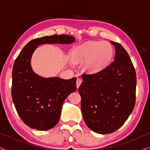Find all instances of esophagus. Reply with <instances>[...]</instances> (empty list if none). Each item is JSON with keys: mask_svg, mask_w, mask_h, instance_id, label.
I'll use <instances>...</instances> for the list:
<instances>
[{"mask_svg": "<svg viewBox=\"0 0 150 150\" xmlns=\"http://www.w3.org/2000/svg\"><path fill=\"white\" fill-rule=\"evenodd\" d=\"M82 83V80L81 79H77L76 80V87L79 88Z\"/></svg>", "mask_w": 150, "mask_h": 150, "instance_id": "esophagus-1", "label": "esophagus"}]
</instances>
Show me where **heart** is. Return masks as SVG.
<instances>
[{
	"label": "heart",
	"instance_id": "b5f03b06",
	"mask_svg": "<svg viewBox=\"0 0 150 150\" xmlns=\"http://www.w3.org/2000/svg\"><path fill=\"white\" fill-rule=\"evenodd\" d=\"M112 55L113 48L106 42H87L76 46L72 51L74 60L77 63L85 62L84 68L89 73H96L103 69Z\"/></svg>",
	"mask_w": 150,
	"mask_h": 150
}]
</instances>
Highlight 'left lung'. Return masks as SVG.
<instances>
[{
	"label": "left lung",
	"instance_id": "left-lung-1",
	"mask_svg": "<svg viewBox=\"0 0 150 150\" xmlns=\"http://www.w3.org/2000/svg\"><path fill=\"white\" fill-rule=\"evenodd\" d=\"M112 62L101 71L83 74L79 88L81 111L87 126L93 132L108 134L128 120L136 101V71L126 50L119 43Z\"/></svg>",
	"mask_w": 150,
	"mask_h": 150
}]
</instances>
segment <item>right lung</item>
I'll return each mask as SVG.
<instances>
[{
    "mask_svg": "<svg viewBox=\"0 0 150 150\" xmlns=\"http://www.w3.org/2000/svg\"><path fill=\"white\" fill-rule=\"evenodd\" d=\"M75 38L53 35L34 39L24 47L14 62L11 96L18 115L30 128L48 130L58 123L64 100L76 89V78H43L32 69L30 59L38 46L44 44H69Z\"/></svg>",
    "mask_w": 150,
    "mask_h": 150,
    "instance_id": "add662e5",
    "label": "right lung"
}]
</instances>
